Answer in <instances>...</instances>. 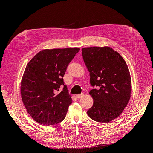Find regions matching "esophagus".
Here are the masks:
<instances>
[{
	"mask_svg": "<svg viewBox=\"0 0 153 153\" xmlns=\"http://www.w3.org/2000/svg\"><path fill=\"white\" fill-rule=\"evenodd\" d=\"M83 96H84V94H76L75 96H76V98H78V99H79V98H82V97Z\"/></svg>",
	"mask_w": 153,
	"mask_h": 153,
	"instance_id": "obj_1",
	"label": "esophagus"
}]
</instances>
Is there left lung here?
Instances as JSON below:
<instances>
[{
  "label": "left lung",
  "instance_id": "obj_1",
  "mask_svg": "<svg viewBox=\"0 0 153 153\" xmlns=\"http://www.w3.org/2000/svg\"><path fill=\"white\" fill-rule=\"evenodd\" d=\"M82 56L91 84L98 87L89 92L93 105L87 114L95 121L109 123L119 116L130 99L128 67L121 55L109 47L84 48Z\"/></svg>",
  "mask_w": 153,
  "mask_h": 153
}]
</instances>
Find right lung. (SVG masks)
Masks as SVG:
<instances>
[{
  "instance_id": "obj_1",
  "label": "right lung",
  "mask_w": 153,
  "mask_h": 153,
  "mask_svg": "<svg viewBox=\"0 0 153 153\" xmlns=\"http://www.w3.org/2000/svg\"><path fill=\"white\" fill-rule=\"evenodd\" d=\"M79 50L77 47L45 49L27 64L21 81L20 93L27 112L37 123L50 126L65 118L72 99L62 78ZM62 85L63 91L57 95Z\"/></svg>"
}]
</instances>
